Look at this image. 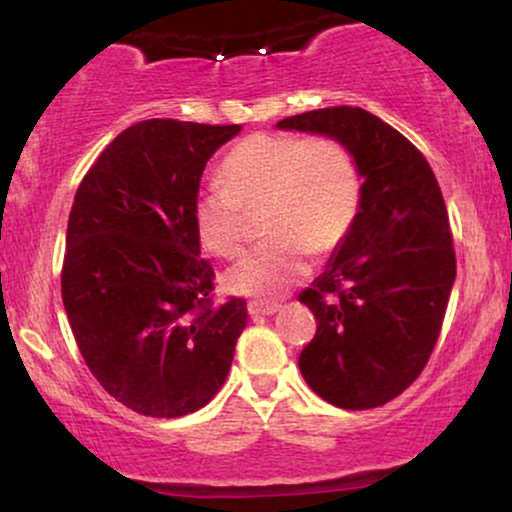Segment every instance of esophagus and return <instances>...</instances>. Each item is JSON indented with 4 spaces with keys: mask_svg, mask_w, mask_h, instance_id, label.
<instances>
[{
    "mask_svg": "<svg viewBox=\"0 0 512 512\" xmlns=\"http://www.w3.org/2000/svg\"><path fill=\"white\" fill-rule=\"evenodd\" d=\"M279 303H268V300H251V303L247 305V310H249V314L251 317H272V314H275L277 310H279Z\"/></svg>",
    "mask_w": 512,
    "mask_h": 512,
    "instance_id": "esophagus-1",
    "label": "esophagus"
}]
</instances>
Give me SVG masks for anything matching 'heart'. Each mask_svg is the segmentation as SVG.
<instances>
[{
  "mask_svg": "<svg viewBox=\"0 0 512 512\" xmlns=\"http://www.w3.org/2000/svg\"><path fill=\"white\" fill-rule=\"evenodd\" d=\"M191 205L198 242L233 258L244 242V209L265 205L270 237L237 261L223 284L254 298H277L310 270L312 251L338 249L361 212L363 177L352 151L333 137L268 135L242 139Z\"/></svg>",
  "mask_w": 512,
  "mask_h": 512,
  "instance_id": "obj_1",
  "label": "heart"
}]
</instances>
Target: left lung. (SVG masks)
I'll return each instance as SVG.
<instances>
[{"instance_id":"1","label":"left lung","mask_w":512,"mask_h":512,"mask_svg":"<svg viewBox=\"0 0 512 512\" xmlns=\"http://www.w3.org/2000/svg\"><path fill=\"white\" fill-rule=\"evenodd\" d=\"M277 128L338 139L361 170L354 228L298 296L317 319L298 366L324 401L377 408L417 380L443 326L457 277L443 193L422 153L366 109L307 111Z\"/></svg>"}]
</instances>
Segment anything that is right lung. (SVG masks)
I'll list each match as a JSON object with an SVG mask.
<instances>
[{"mask_svg":"<svg viewBox=\"0 0 512 512\" xmlns=\"http://www.w3.org/2000/svg\"><path fill=\"white\" fill-rule=\"evenodd\" d=\"M242 125L151 118L123 130L74 195L62 303L104 391L146 417H184L226 382L247 303L212 305L191 205L207 160Z\"/></svg>","mask_w":512,"mask_h":512,"instance_id":"1","label":"right lung"}]
</instances>
